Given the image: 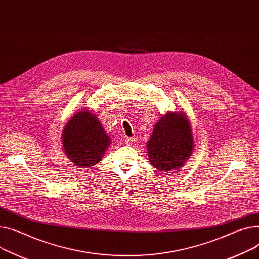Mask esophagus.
I'll list each match as a JSON object with an SVG mask.
<instances>
[{
	"mask_svg": "<svg viewBox=\"0 0 259 259\" xmlns=\"http://www.w3.org/2000/svg\"><path fill=\"white\" fill-rule=\"evenodd\" d=\"M135 138H132V137H126L125 138V142H126V144H128V145H132L133 143H135Z\"/></svg>",
	"mask_w": 259,
	"mask_h": 259,
	"instance_id": "1",
	"label": "esophagus"
}]
</instances>
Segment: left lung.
I'll return each instance as SVG.
<instances>
[{
	"label": "left lung",
	"mask_w": 259,
	"mask_h": 259,
	"mask_svg": "<svg viewBox=\"0 0 259 259\" xmlns=\"http://www.w3.org/2000/svg\"><path fill=\"white\" fill-rule=\"evenodd\" d=\"M148 161L160 171L177 170L184 165L193 150L189 120L184 113H166L154 127L146 143Z\"/></svg>",
	"instance_id": "obj_1"
}]
</instances>
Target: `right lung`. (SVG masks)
Listing matches in <instances>:
<instances>
[{
  "label": "right lung",
  "instance_id": "obj_1",
  "mask_svg": "<svg viewBox=\"0 0 259 259\" xmlns=\"http://www.w3.org/2000/svg\"><path fill=\"white\" fill-rule=\"evenodd\" d=\"M66 156L80 168H88L101 161L111 138L99 119L89 110L75 114L66 124L63 135Z\"/></svg>",
  "mask_w": 259,
  "mask_h": 259
}]
</instances>
